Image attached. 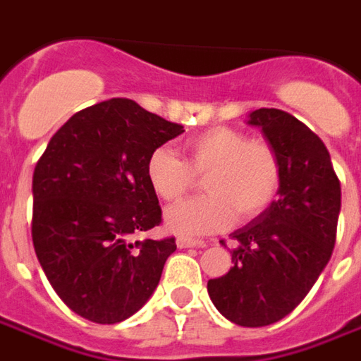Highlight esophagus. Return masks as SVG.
Wrapping results in <instances>:
<instances>
[{"label":"esophagus","instance_id":"obj_1","mask_svg":"<svg viewBox=\"0 0 361 361\" xmlns=\"http://www.w3.org/2000/svg\"><path fill=\"white\" fill-rule=\"evenodd\" d=\"M178 247L185 250V247H204L203 240H195V238H178Z\"/></svg>","mask_w":361,"mask_h":361}]
</instances>
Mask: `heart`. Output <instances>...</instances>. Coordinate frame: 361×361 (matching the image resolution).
Returning <instances> with one entry per match:
<instances>
[{"label":"heart","instance_id":"heart-1","mask_svg":"<svg viewBox=\"0 0 361 361\" xmlns=\"http://www.w3.org/2000/svg\"><path fill=\"white\" fill-rule=\"evenodd\" d=\"M147 181L162 201H176L204 176V195L166 211V226L178 235H203L257 219L274 203L282 183L279 150L265 139L230 126H214L183 142V158L158 147L147 158Z\"/></svg>","mask_w":361,"mask_h":361}]
</instances>
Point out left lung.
Wrapping results in <instances>:
<instances>
[{
    "label": "left lung",
    "mask_w": 361,
    "mask_h": 361,
    "mask_svg": "<svg viewBox=\"0 0 361 361\" xmlns=\"http://www.w3.org/2000/svg\"><path fill=\"white\" fill-rule=\"evenodd\" d=\"M247 123L279 150V199L232 234V267L207 290L228 321L265 326L298 307L333 255L341 181L325 142L288 111L261 108Z\"/></svg>",
    "instance_id": "8db88e82"
}]
</instances>
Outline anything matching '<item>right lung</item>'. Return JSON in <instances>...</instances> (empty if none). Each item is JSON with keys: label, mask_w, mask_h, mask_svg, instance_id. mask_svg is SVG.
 <instances>
[{"label": "right lung", "mask_w": 361, "mask_h": 361, "mask_svg": "<svg viewBox=\"0 0 361 361\" xmlns=\"http://www.w3.org/2000/svg\"><path fill=\"white\" fill-rule=\"evenodd\" d=\"M183 126L127 98L77 111L54 135L32 176V243L56 294L100 325L149 302L176 240L135 235L162 222L147 158Z\"/></svg>", "instance_id": "obj_1"}]
</instances>
